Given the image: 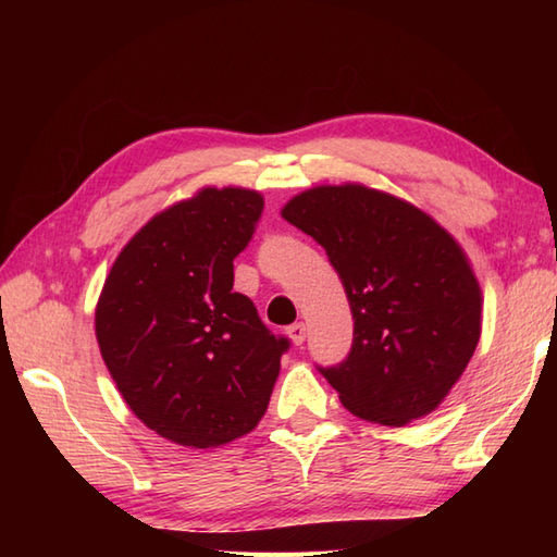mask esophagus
I'll use <instances>...</instances> for the list:
<instances>
[{
    "label": "esophagus",
    "mask_w": 557,
    "mask_h": 557,
    "mask_svg": "<svg viewBox=\"0 0 557 557\" xmlns=\"http://www.w3.org/2000/svg\"><path fill=\"white\" fill-rule=\"evenodd\" d=\"M306 333H309V327H306V323H294V325L287 327V335L292 337L294 345H304Z\"/></svg>",
    "instance_id": "obj_1"
}]
</instances>
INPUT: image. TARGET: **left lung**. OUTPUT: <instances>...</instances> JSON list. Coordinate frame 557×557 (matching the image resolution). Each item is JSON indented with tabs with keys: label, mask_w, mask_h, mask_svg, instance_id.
<instances>
[{
	"label": "left lung",
	"mask_w": 557,
	"mask_h": 557,
	"mask_svg": "<svg viewBox=\"0 0 557 557\" xmlns=\"http://www.w3.org/2000/svg\"><path fill=\"white\" fill-rule=\"evenodd\" d=\"M325 248L347 292V359L318 369L354 417L407 425L437 409L481 337V287L431 215L361 184L315 186L282 208Z\"/></svg>",
	"instance_id": "left-lung-1"
}]
</instances>
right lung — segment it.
<instances>
[{
    "label": "right lung",
    "instance_id": "add662e5",
    "mask_svg": "<svg viewBox=\"0 0 557 557\" xmlns=\"http://www.w3.org/2000/svg\"><path fill=\"white\" fill-rule=\"evenodd\" d=\"M263 196L206 186L158 212L104 280L96 337L124 401L150 431L218 447L263 419L289 339L234 292V258L251 242Z\"/></svg>",
    "mask_w": 557,
    "mask_h": 557
}]
</instances>
